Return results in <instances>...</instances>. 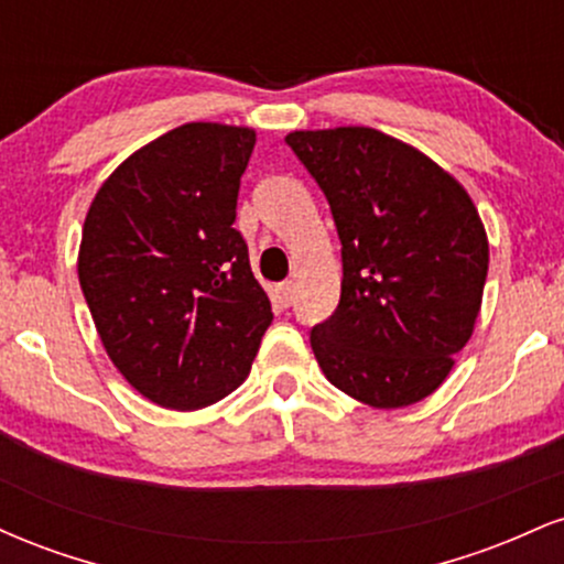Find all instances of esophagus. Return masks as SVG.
I'll use <instances>...</instances> for the list:
<instances>
[{
  "label": "esophagus",
  "instance_id": "obj_1",
  "mask_svg": "<svg viewBox=\"0 0 564 564\" xmlns=\"http://www.w3.org/2000/svg\"><path fill=\"white\" fill-rule=\"evenodd\" d=\"M275 300L283 304V307H289L291 302H294V286H291V281H283L275 286Z\"/></svg>",
  "mask_w": 564,
  "mask_h": 564
}]
</instances>
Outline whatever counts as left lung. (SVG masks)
Here are the masks:
<instances>
[{"instance_id":"1","label":"left lung","mask_w":564,"mask_h":564,"mask_svg":"<svg viewBox=\"0 0 564 564\" xmlns=\"http://www.w3.org/2000/svg\"><path fill=\"white\" fill-rule=\"evenodd\" d=\"M286 142L332 206L341 296L310 332L336 390L405 408L443 384L475 332L488 236L453 174L371 127L300 129Z\"/></svg>"}]
</instances>
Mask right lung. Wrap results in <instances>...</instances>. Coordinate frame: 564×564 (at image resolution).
Here are the masks:
<instances>
[{"label": "right lung", "mask_w": 564, "mask_h": 564, "mask_svg": "<svg viewBox=\"0 0 564 564\" xmlns=\"http://www.w3.org/2000/svg\"><path fill=\"white\" fill-rule=\"evenodd\" d=\"M249 127L193 121L116 166L84 219L79 283L142 398L198 411L249 377L273 310L236 223Z\"/></svg>", "instance_id": "right-lung-1"}]
</instances>
